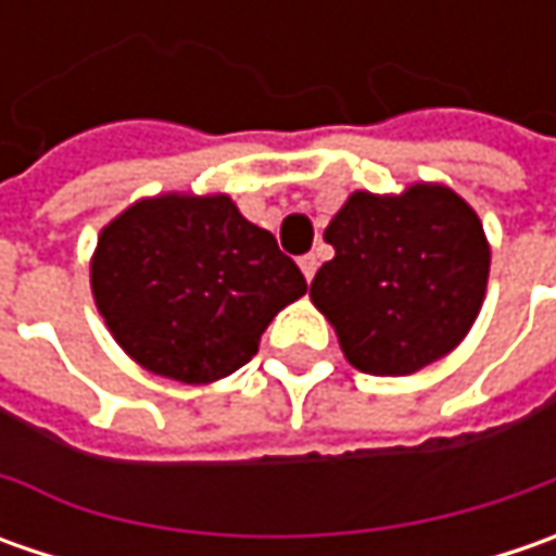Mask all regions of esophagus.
I'll list each match as a JSON object with an SVG mask.
<instances>
[{"mask_svg": "<svg viewBox=\"0 0 556 556\" xmlns=\"http://www.w3.org/2000/svg\"><path fill=\"white\" fill-rule=\"evenodd\" d=\"M300 268H303L306 281H312V275H315V268H318V256H315V253H306V256H300Z\"/></svg>", "mask_w": 556, "mask_h": 556, "instance_id": "34e87169", "label": "esophagus"}]
</instances>
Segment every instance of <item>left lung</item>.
<instances>
[{
    "mask_svg": "<svg viewBox=\"0 0 556 556\" xmlns=\"http://www.w3.org/2000/svg\"><path fill=\"white\" fill-rule=\"evenodd\" d=\"M325 241L333 260L315 271L309 296L358 371L415 374L473 328L492 250L477 210L452 188L415 182L399 194L353 191Z\"/></svg>",
    "mask_w": 556,
    "mask_h": 556,
    "instance_id": "8db88e82",
    "label": "left lung"
}]
</instances>
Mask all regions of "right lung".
Returning a JSON list of instances; mask_svg holds the SVG:
<instances>
[{"mask_svg":"<svg viewBox=\"0 0 556 556\" xmlns=\"http://www.w3.org/2000/svg\"><path fill=\"white\" fill-rule=\"evenodd\" d=\"M92 296L119 350L144 371L213 383L247 365L268 321L306 293L275 235L228 194H157L101 228Z\"/></svg>","mask_w":556,"mask_h":556,"instance_id":"right-lung-1","label":"right lung"}]
</instances>
